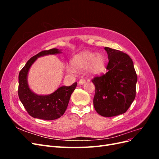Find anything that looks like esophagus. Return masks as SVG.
<instances>
[{
	"mask_svg": "<svg viewBox=\"0 0 159 159\" xmlns=\"http://www.w3.org/2000/svg\"><path fill=\"white\" fill-rule=\"evenodd\" d=\"M85 79H81L80 81H79V84H80V85H81V84H85Z\"/></svg>",
	"mask_w": 159,
	"mask_h": 159,
	"instance_id": "esophagus-1",
	"label": "esophagus"
}]
</instances>
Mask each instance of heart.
Listing matches in <instances>:
<instances>
[{
  "label": "heart",
  "mask_w": 159,
  "mask_h": 159,
  "mask_svg": "<svg viewBox=\"0 0 159 159\" xmlns=\"http://www.w3.org/2000/svg\"><path fill=\"white\" fill-rule=\"evenodd\" d=\"M71 65L75 70L80 71L88 69L91 74H99L104 70L105 61L101 54L95 55V53L84 52L74 57ZM73 69L71 67L67 68L69 73H74Z\"/></svg>",
  "instance_id": "heart-1"
}]
</instances>
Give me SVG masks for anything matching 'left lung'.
Wrapping results in <instances>:
<instances>
[{
    "instance_id": "left-lung-1",
    "label": "left lung",
    "mask_w": 159,
    "mask_h": 159,
    "mask_svg": "<svg viewBox=\"0 0 159 159\" xmlns=\"http://www.w3.org/2000/svg\"><path fill=\"white\" fill-rule=\"evenodd\" d=\"M109 62L108 71L92 80L95 86L93 105L103 117L125 113L136 95L137 75L133 62L125 53L105 47Z\"/></svg>"
}]
</instances>
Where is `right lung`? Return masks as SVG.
I'll use <instances>...</instances> for the list:
<instances>
[{"mask_svg": "<svg viewBox=\"0 0 159 159\" xmlns=\"http://www.w3.org/2000/svg\"><path fill=\"white\" fill-rule=\"evenodd\" d=\"M60 53V50L57 48L42 51L32 57L19 73L18 97L28 114L34 118L44 120L60 118L65 113L70 96L76 88L77 82H75L70 86H61L54 93L47 95H37L29 88L27 77L34 62L39 57Z\"/></svg>", "mask_w": 159, "mask_h": 159, "instance_id": "obj_1", "label": "right lung"}]
</instances>
